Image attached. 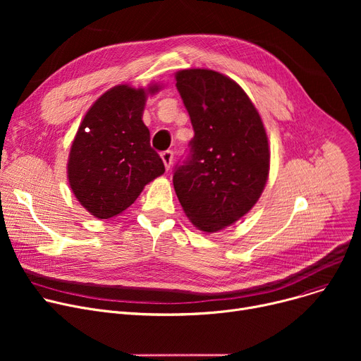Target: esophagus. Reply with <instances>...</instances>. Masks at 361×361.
I'll return each instance as SVG.
<instances>
[{"instance_id": "obj_1", "label": "esophagus", "mask_w": 361, "mask_h": 361, "mask_svg": "<svg viewBox=\"0 0 361 361\" xmlns=\"http://www.w3.org/2000/svg\"><path fill=\"white\" fill-rule=\"evenodd\" d=\"M161 158H162V162L166 168V171L171 168V164H173V159H174V154L171 150H165L161 154Z\"/></svg>"}]
</instances>
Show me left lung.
<instances>
[{"label": "left lung", "instance_id": "left-lung-1", "mask_svg": "<svg viewBox=\"0 0 361 361\" xmlns=\"http://www.w3.org/2000/svg\"><path fill=\"white\" fill-rule=\"evenodd\" d=\"M176 80L195 137L190 155L176 166L174 188L192 224L216 233L247 214L267 185V130L250 98L226 75L188 68Z\"/></svg>", "mask_w": 361, "mask_h": 361}]
</instances>
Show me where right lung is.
Here are the masks:
<instances>
[{"label": "right lung", "instance_id": "1", "mask_svg": "<svg viewBox=\"0 0 361 361\" xmlns=\"http://www.w3.org/2000/svg\"><path fill=\"white\" fill-rule=\"evenodd\" d=\"M158 90V85L114 86L89 108L75 133L67 164L68 184L93 216L120 215L147 183L165 173L142 120L147 94Z\"/></svg>", "mask_w": 361, "mask_h": 361}]
</instances>
